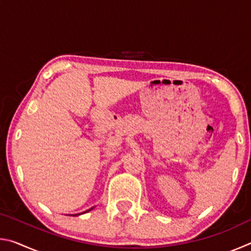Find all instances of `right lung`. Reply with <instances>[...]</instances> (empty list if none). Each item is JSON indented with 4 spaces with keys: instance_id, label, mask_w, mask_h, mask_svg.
<instances>
[{
    "instance_id": "obj_1",
    "label": "right lung",
    "mask_w": 251,
    "mask_h": 251,
    "mask_svg": "<svg viewBox=\"0 0 251 251\" xmlns=\"http://www.w3.org/2000/svg\"><path fill=\"white\" fill-rule=\"evenodd\" d=\"M93 208H94V207H92V208H90V209H88V210H86V211H83V212H80V214H74V215H71V216H78V215H82V214H85V212H88V211H91V210L93 209Z\"/></svg>"
}]
</instances>
